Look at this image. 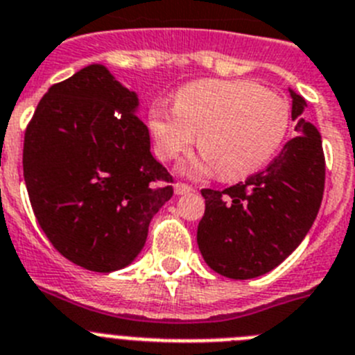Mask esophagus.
Here are the masks:
<instances>
[{"label":"esophagus","mask_w":355,"mask_h":355,"mask_svg":"<svg viewBox=\"0 0 355 355\" xmlns=\"http://www.w3.org/2000/svg\"><path fill=\"white\" fill-rule=\"evenodd\" d=\"M189 193H193V187L187 186V184H182V182H177L175 184V195H189Z\"/></svg>","instance_id":"1"}]
</instances>
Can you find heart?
Here are the masks:
<instances>
[{"instance_id":"obj_1","label":"heart","mask_w":355,"mask_h":355,"mask_svg":"<svg viewBox=\"0 0 355 355\" xmlns=\"http://www.w3.org/2000/svg\"><path fill=\"white\" fill-rule=\"evenodd\" d=\"M289 105L279 92L250 80H198L175 92L173 110L155 105L148 125L157 155L173 160L196 137L202 159L187 173H207L225 182L257 173L279 152L289 130Z\"/></svg>"}]
</instances>
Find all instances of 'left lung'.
Here are the masks:
<instances>
[{
    "label": "left lung",
    "instance_id": "obj_1",
    "mask_svg": "<svg viewBox=\"0 0 355 355\" xmlns=\"http://www.w3.org/2000/svg\"><path fill=\"white\" fill-rule=\"evenodd\" d=\"M289 94L297 137L264 171L225 191L202 189L198 248L205 263L229 279H255L279 266L304 241L322 205V135L304 118L306 100L291 89Z\"/></svg>",
    "mask_w": 355,
    "mask_h": 355
}]
</instances>
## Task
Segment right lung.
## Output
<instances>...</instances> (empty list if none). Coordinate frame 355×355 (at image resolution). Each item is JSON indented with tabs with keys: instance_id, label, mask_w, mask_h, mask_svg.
Instances as JSON below:
<instances>
[{
	"instance_id": "right-lung-1",
	"label": "right lung",
	"mask_w": 355,
	"mask_h": 355,
	"mask_svg": "<svg viewBox=\"0 0 355 355\" xmlns=\"http://www.w3.org/2000/svg\"><path fill=\"white\" fill-rule=\"evenodd\" d=\"M137 112V94L91 64L48 89L24 134V182L37 221L85 270L128 266L173 196V178L153 159Z\"/></svg>"
}]
</instances>
